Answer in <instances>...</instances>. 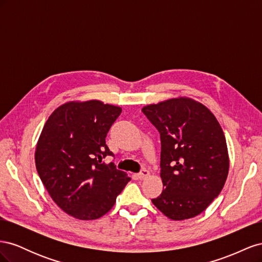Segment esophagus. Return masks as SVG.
I'll list each match as a JSON object with an SVG mask.
<instances>
[{
    "mask_svg": "<svg viewBox=\"0 0 262 262\" xmlns=\"http://www.w3.org/2000/svg\"><path fill=\"white\" fill-rule=\"evenodd\" d=\"M148 175H149V171H148V170L142 169V170L138 173V177H139V179H145Z\"/></svg>",
    "mask_w": 262,
    "mask_h": 262,
    "instance_id": "34e87169",
    "label": "esophagus"
}]
</instances>
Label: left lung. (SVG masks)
Here are the masks:
<instances>
[{"instance_id": "obj_1", "label": "left lung", "mask_w": 262, "mask_h": 262, "mask_svg": "<svg viewBox=\"0 0 262 262\" xmlns=\"http://www.w3.org/2000/svg\"><path fill=\"white\" fill-rule=\"evenodd\" d=\"M161 136L163 192L153 204L166 216L199 215L227 178L226 140L216 118L200 102L173 98L142 109Z\"/></svg>"}]
</instances>
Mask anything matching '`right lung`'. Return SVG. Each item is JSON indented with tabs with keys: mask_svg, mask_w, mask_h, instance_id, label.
Wrapping results in <instances>:
<instances>
[{
	"mask_svg": "<svg viewBox=\"0 0 262 262\" xmlns=\"http://www.w3.org/2000/svg\"><path fill=\"white\" fill-rule=\"evenodd\" d=\"M121 108L99 100L71 101L47 120L36 147L38 175L52 200L69 215L96 220L114 207L131 180L114 162L107 133Z\"/></svg>",
	"mask_w": 262,
	"mask_h": 262,
	"instance_id": "obj_1",
	"label": "right lung"
}]
</instances>
